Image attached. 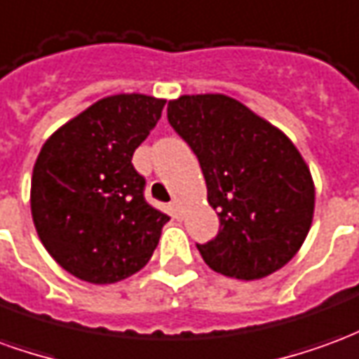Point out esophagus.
<instances>
[{
	"mask_svg": "<svg viewBox=\"0 0 359 359\" xmlns=\"http://www.w3.org/2000/svg\"><path fill=\"white\" fill-rule=\"evenodd\" d=\"M171 211H172V217L179 219L180 217V203L175 200V202H171Z\"/></svg>",
	"mask_w": 359,
	"mask_h": 359,
	"instance_id": "1",
	"label": "esophagus"
}]
</instances>
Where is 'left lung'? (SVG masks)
<instances>
[{
	"mask_svg": "<svg viewBox=\"0 0 359 359\" xmlns=\"http://www.w3.org/2000/svg\"><path fill=\"white\" fill-rule=\"evenodd\" d=\"M167 118L198 157L221 221L217 236L198 244L203 262L241 280L285 267L316 210V184L292 140L225 94L180 95Z\"/></svg>",
	"mask_w": 359,
	"mask_h": 359,
	"instance_id": "obj_1",
	"label": "left lung"
}]
</instances>
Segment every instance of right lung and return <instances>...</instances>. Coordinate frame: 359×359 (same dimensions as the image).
<instances>
[{
	"mask_svg": "<svg viewBox=\"0 0 359 359\" xmlns=\"http://www.w3.org/2000/svg\"><path fill=\"white\" fill-rule=\"evenodd\" d=\"M165 100L107 95L59 126L32 171L36 233L55 262L81 280L111 285L148 264L169 221L144 200L134 149L161 117Z\"/></svg>",
	"mask_w": 359,
	"mask_h": 359,
	"instance_id": "right-lung-1",
	"label": "right lung"
}]
</instances>
